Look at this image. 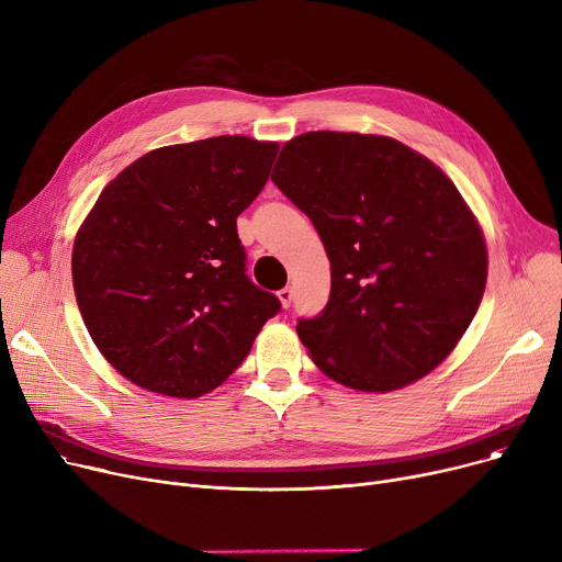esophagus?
Here are the masks:
<instances>
[{
  "mask_svg": "<svg viewBox=\"0 0 562 562\" xmlns=\"http://www.w3.org/2000/svg\"><path fill=\"white\" fill-rule=\"evenodd\" d=\"M278 299H280V303H282V307H284V310H286V307H291V301H293V291H291V286L280 289V291H278Z\"/></svg>",
  "mask_w": 562,
  "mask_h": 562,
  "instance_id": "1",
  "label": "esophagus"
}]
</instances>
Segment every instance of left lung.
Masks as SVG:
<instances>
[{"instance_id": "left-lung-1", "label": "left lung", "mask_w": 562, "mask_h": 562, "mask_svg": "<svg viewBox=\"0 0 562 562\" xmlns=\"http://www.w3.org/2000/svg\"><path fill=\"white\" fill-rule=\"evenodd\" d=\"M271 180L314 223L330 299L299 337L314 364L358 392H394L449 358L485 282V236L449 177L390 136L307 132Z\"/></svg>"}]
</instances>
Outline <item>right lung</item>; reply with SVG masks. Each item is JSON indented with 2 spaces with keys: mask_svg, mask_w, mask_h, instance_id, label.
Wrapping results in <instances>:
<instances>
[{
  "mask_svg": "<svg viewBox=\"0 0 562 562\" xmlns=\"http://www.w3.org/2000/svg\"><path fill=\"white\" fill-rule=\"evenodd\" d=\"M278 143L214 136L166 145L100 193L72 248L75 296L106 362L175 398L216 390L280 312L246 276L236 216L259 195Z\"/></svg>",
  "mask_w": 562,
  "mask_h": 562,
  "instance_id": "right-lung-1",
  "label": "right lung"
}]
</instances>
